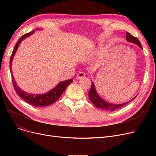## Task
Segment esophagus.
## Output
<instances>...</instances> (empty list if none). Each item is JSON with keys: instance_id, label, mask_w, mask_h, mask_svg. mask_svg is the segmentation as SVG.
Instances as JSON below:
<instances>
[{"instance_id": "34e87169", "label": "esophagus", "mask_w": 156, "mask_h": 156, "mask_svg": "<svg viewBox=\"0 0 156 156\" xmlns=\"http://www.w3.org/2000/svg\"><path fill=\"white\" fill-rule=\"evenodd\" d=\"M85 76V73L84 72H79L78 75H76V79L80 80L81 78H82Z\"/></svg>"}]
</instances>
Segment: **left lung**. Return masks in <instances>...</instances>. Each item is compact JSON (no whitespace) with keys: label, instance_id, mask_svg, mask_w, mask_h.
I'll return each instance as SVG.
<instances>
[{"label":"left lung","instance_id":"obj_1","mask_svg":"<svg viewBox=\"0 0 156 156\" xmlns=\"http://www.w3.org/2000/svg\"><path fill=\"white\" fill-rule=\"evenodd\" d=\"M126 40L129 42H132V43L136 44L139 47L143 49L139 40L136 37H135L133 35H131L130 34H129L128 32H126ZM136 96H135L133 99L129 101L128 102L122 103L121 104H111V103H109L108 102L104 101L102 98L99 95V94H97V92L96 91V89L94 86V83L93 82L92 83L91 88H90V90L89 93H88L89 99H90V101L94 104V105H95L96 107L99 108H101V109H102L104 110H107V111H114L121 108L122 107H123V106H125L126 104H128L129 102H130L131 101L135 99Z\"/></svg>","mask_w":156,"mask_h":156}]
</instances>
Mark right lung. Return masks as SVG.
Instances as JSON below:
<instances>
[{"label":"right lung","mask_w":156,"mask_h":156,"mask_svg":"<svg viewBox=\"0 0 156 156\" xmlns=\"http://www.w3.org/2000/svg\"><path fill=\"white\" fill-rule=\"evenodd\" d=\"M37 30H38V29H37ZM34 31H35L34 30L31 31L28 33V34L23 35L20 38L17 43L16 44V45L14 48V50L12 51V53L11 54V58H10L9 66H10V71L11 72V74L12 73L11 70L12 61L20 44L24 39H25L27 37H28L31 34H34ZM12 84L16 94H17L21 98H22L24 101H25L27 103L34 106H35V107H44V106H47L53 104L61 96L62 94L64 92L65 90L66 89L68 86L73 82V79H69L68 80L61 81L60 83H59L58 85H57L56 87H55L53 89H52L51 90L45 94L34 95V94L27 93L26 92L23 91V90H21L17 85V83H16V81L14 79V77L12 75Z\"/></svg>","instance_id":"1"}]
</instances>
